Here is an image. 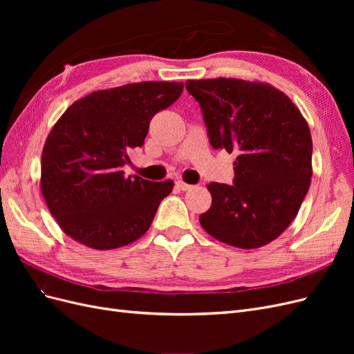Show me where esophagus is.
<instances>
[{"label": "esophagus", "instance_id": "34e87169", "mask_svg": "<svg viewBox=\"0 0 354 354\" xmlns=\"http://www.w3.org/2000/svg\"><path fill=\"white\" fill-rule=\"evenodd\" d=\"M176 186H177L180 190H183V192H186V190H189V189L194 187L192 185L186 183V181H183V180H177V181H176Z\"/></svg>", "mask_w": 354, "mask_h": 354}]
</instances>
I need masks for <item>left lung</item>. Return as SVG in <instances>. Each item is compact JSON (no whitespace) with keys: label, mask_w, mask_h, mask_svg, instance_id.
I'll use <instances>...</instances> for the list:
<instances>
[{"label":"left lung","mask_w":354,"mask_h":354,"mask_svg":"<svg viewBox=\"0 0 354 354\" xmlns=\"http://www.w3.org/2000/svg\"><path fill=\"white\" fill-rule=\"evenodd\" d=\"M214 149L234 152L233 185L209 183L211 207L199 223L217 241L242 250L281 236L312 181V134L288 95L261 81L189 80Z\"/></svg>","instance_id":"1"}]
</instances>
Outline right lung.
<instances>
[{"label": "right lung", "mask_w": 354, "mask_h": 354, "mask_svg": "<svg viewBox=\"0 0 354 354\" xmlns=\"http://www.w3.org/2000/svg\"><path fill=\"white\" fill-rule=\"evenodd\" d=\"M183 82L145 81L99 90L73 102L47 137L41 192L68 236L93 250H115L151 227L173 180L125 177L131 149L140 147L149 122L183 93Z\"/></svg>", "instance_id": "right-lung-1"}]
</instances>
